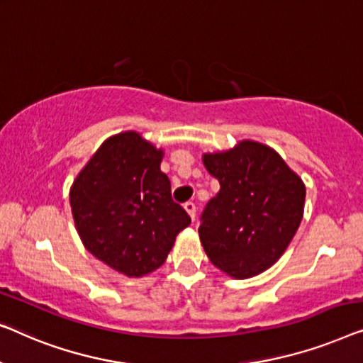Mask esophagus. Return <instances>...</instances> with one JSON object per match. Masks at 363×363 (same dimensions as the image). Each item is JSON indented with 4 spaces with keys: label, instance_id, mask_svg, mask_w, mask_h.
Instances as JSON below:
<instances>
[{
    "label": "esophagus",
    "instance_id": "1",
    "mask_svg": "<svg viewBox=\"0 0 363 363\" xmlns=\"http://www.w3.org/2000/svg\"><path fill=\"white\" fill-rule=\"evenodd\" d=\"M184 208H186L187 213H189V216H191V218L194 220V218H196V211H197L196 203H194L192 201H189V202L184 203Z\"/></svg>",
    "mask_w": 363,
    "mask_h": 363
}]
</instances>
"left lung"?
Masks as SVG:
<instances>
[{
  "mask_svg": "<svg viewBox=\"0 0 363 363\" xmlns=\"http://www.w3.org/2000/svg\"><path fill=\"white\" fill-rule=\"evenodd\" d=\"M220 189L201 216L199 237L213 267L252 278L284 253L303 220L306 187L272 147L242 141L203 156Z\"/></svg>",
  "mask_w": 363,
  "mask_h": 363,
  "instance_id": "left-lung-1",
  "label": "left lung"
}]
</instances>
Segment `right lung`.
<instances>
[{"instance_id":"right-lung-1","label":"right lung","mask_w":363,"mask_h":363,"mask_svg":"<svg viewBox=\"0 0 363 363\" xmlns=\"http://www.w3.org/2000/svg\"><path fill=\"white\" fill-rule=\"evenodd\" d=\"M162 151L126 131L106 140L70 189L75 227L96 259L126 277L166 262L191 217L172 201Z\"/></svg>"}]
</instances>
